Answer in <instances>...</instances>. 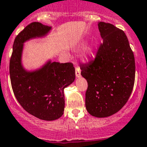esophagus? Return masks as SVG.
<instances>
[{"label": "esophagus", "instance_id": "34e87169", "mask_svg": "<svg viewBox=\"0 0 147 147\" xmlns=\"http://www.w3.org/2000/svg\"><path fill=\"white\" fill-rule=\"evenodd\" d=\"M80 73H81V70L80 69V67L78 66H76L75 67V75H76L77 78H80Z\"/></svg>", "mask_w": 147, "mask_h": 147}]
</instances>
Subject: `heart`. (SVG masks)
<instances>
[{
    "label": "heart",
    "instance_id": "heart-1",
    "mask_svg": "<svg viewBox=\"0 0 147 147\" xmlns=\"http://www.w3.org/2000/svg\"><path fill=\"white\" fill-rule=\"evenodd\" d=\"M93 52V48L92 46H87V47H85L84 50V53H83V56H84L85 58H88L89 57L92 55Z\"/></svg>",
    "mask_w": 147,
    "mask_h": 147
}]
</instances>
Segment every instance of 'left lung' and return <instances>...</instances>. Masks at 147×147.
Masks as SVG:
<instances>
[{
	"label": "left lung",
	"mask_w": 147,
	"mask_h": 147,
	"mask_svg": "<svg viewBox=\"0 0 147 147\" xmlns=\"http://www.w3.org/2000/svg\"><path fill=\"white\" fill-rule=\"evenodd\" d=\"M102 38L95 57L80 64L81 75L87 81L85 106L96 117H107L119 112L132 92L135 80V60L122 30L100 22Z\"/></svg>",
	"instance_id": "left-lung-1"
}]
</instances>
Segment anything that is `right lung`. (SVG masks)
Here are the masks:
<instances>
[{
  "mask_svg": "<svg viewBox=\"0 0 147 147\" xmlns=\"http://www.w3.org/2000/svg\"><path fill=\"white\" fill-rule=\"evenodd\" d=\"M50 28L38 22L28 25L15 39L9 67L12 89L18 102L28 113L46 121L63 115V90L75 80V67L72 63L48 62L39 70L27 72L21 65V54L23 42L43 36Z\"/></svg>",
  "mask_w": 147,
  "mask_h": 147,
  "instance_id": "1",
  "label": "right lung"
}]
</instances>
